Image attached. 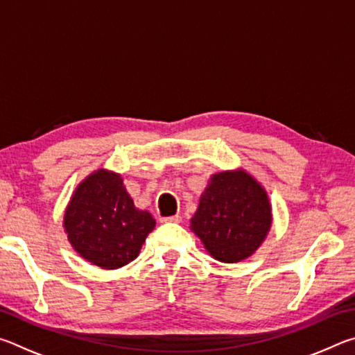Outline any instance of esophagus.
I'll list each match as a JSON object with an SVG mask.
<instances>
[{"label":"esophagus","mask_w":355,"mask_h":355,"mask_svg":"<svg viewBox=\"0 0 355 355\" xmlns=\"http://www.w3.org/2000/svg\"><path fill=\"white\" fill-rule=\"evenodd\" d=\"M182 220V216H178V214H173V216H167V218H163L161 219V222H180Z\"/></svg>","instance_id":"34e87169"}]
</instances>
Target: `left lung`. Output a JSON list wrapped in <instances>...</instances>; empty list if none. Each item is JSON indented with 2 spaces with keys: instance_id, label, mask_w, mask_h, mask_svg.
<instances>
[{
  "instance_id": "8db88e82",
  "label": "left lung",
  "mask_w": 355,
  "mask_h": 355,
  "mask_svg": "<svg viewBox=\"0 0 355 355\" xmlns=\"http://www.w3.org/2000/svg\"><path fill=\"white\" fill-rule=\"evenodd\" d=\"M271 224L266 191L239 169L211 177L191 219V230L216 260L238 263L260 248Z\"/></svg>"
}]
</instances>
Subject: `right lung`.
<instances>
[{
  "label": "right lung",
  "mask_w": 355,
  "mask_h": 355,
  "mask_svg": "<svg viewBox=\"0 0 355 355\" xmlns=\"http://www.w3.org/2000/svg\"><path fill=\"white\" fill-rule=\"evenodd\" d=\"M155 224L152 214L135 207L122 177L105 169L78 184L64 214L71 248L101 269L133 261Z\"/></svg>",
  "instance_id": "add662e5"
}]
</instances>
